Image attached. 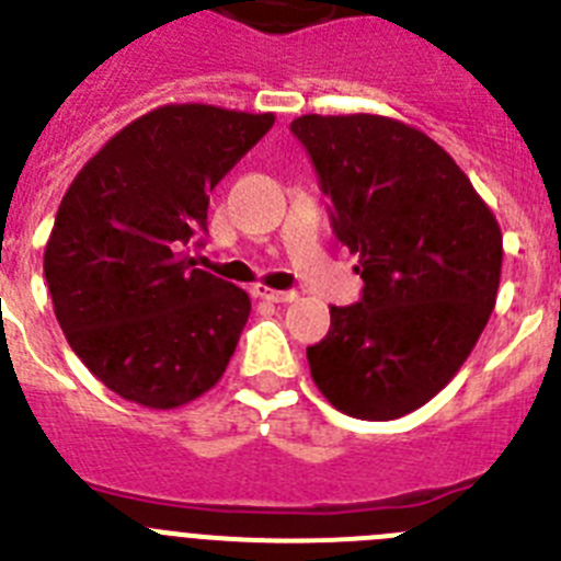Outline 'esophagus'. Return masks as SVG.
<instances>
[{
  "label": "esophagus",
  "mask_w": 561,
  "mask_h": 561,
  "mask_svg": "<svg viewBox=\"0 0 561 561\" xmlns=\"http://www.w3.org/2000/svg\"><path fill=\"white\" fill-rule=\"evenodd\" d=\"M252 295L261 297V300H270V304H291L295 300V291H277L270 286H252Z\"/></svg>",
  "instance_id": "obj_1"
}]
</instances>
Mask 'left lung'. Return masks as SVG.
<instances>
[{"label": "left lung", "mask_w": 561, "mask_h": 561, "mask_svg": "<svg viewBox=\"0 0 561 561\" xmlns=\"http://www.w3.org/2000/svg\"><path fill=\"white\" fill-rule=\"evenodd\" d=\"M336 238L359 257L362 300L331 306L306 348L311 379L340 413L390 421L449 385L497 300L503 232L444 148L381 114H304Z\"/></svg>", "instance_id": "1"}]
</instances>
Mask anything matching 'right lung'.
I'll use <instances>...</instances> for the list:
<instances>
[{
	"label": "right lung",
	"mask_w": 561,
	"mask_h": 561,
	"mask_svg": "<svg viewBox=\"0 0 561 561\" xmlns=\"http://www.w3.org/2000/svg\"><path fill=\"white\" fill-rule=\"evenodd\" d=\"M275 114L168 103L78 171L44 250L69 348L123 399L173 410L221 379L250 295L185 255L207 230L210 191Z\"/></svg>",
	"instance_id": "right-lung-1"
}]
</instances>
